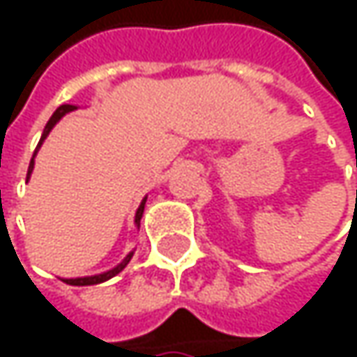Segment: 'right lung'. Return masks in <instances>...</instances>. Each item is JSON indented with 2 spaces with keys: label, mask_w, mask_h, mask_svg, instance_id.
<instances>
[{
  "label": "right lung",
  "mask_w": 357,
  "mask_h": 357,
  "mask_svg": "<svg viewBox=\"0 0 357 357\" xmlns=\"http://www.w3.org/2000/svg\"><path fill=\"white\" fill-rule=\"evenodd\" d=\"M74 109H78L76 105H61V107L55 109V113L49 117V121H47V126H45V130H43V134H40V140H38V144H36L35 149V155H33V159H31V165H29V174H26V181L31 178V174H33V169H35V157L36 153H38V149H40V144L45 142V138L49 136V132L53 130V126L66 115V113H70V111H74ZM144 204H146V196L142 198V202H140V206H138V211H136V217H134V223H136V227H140V219H142V213H144ZM132 256H134V250L117 264V266H113V268H109L105 273H99V275H91V277H76V279H61V281H66V283H70V285H97V283H103V281H109L111 277H115L117 273H121L126 266H128V262L132 260Z\"/></svg>",
  "instance_id": "obj_1"
}]
</instances>
